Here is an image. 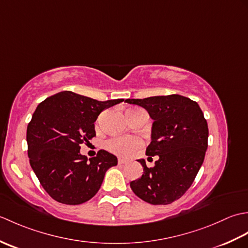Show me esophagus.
Wrapping results in <instances>:
<instances>
[{"label": "esophagus", "mask_w": 248, "mask_h": 248, "mask_svg": "<svg viewBox=\"0 0 248 248\" xmlns=\"http://www.w3.org/2000/svg\"><path fill=\"white\" fill-rule=\"evenodd\" d=\"M127 162H128L127 159H124V157H118L119 164H124V163H127Z\"/></svg>", "instance_id": "obj_1"}]
</instances>
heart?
<instances>
[{
  "mask_svg": "<svg viewBox=\"0 0 248 248\" xmlns=\"http://www.w3.org/2000/svg\"><path fill=\"white\" fill-rule=\"evenodd\" d=\"M143 146V140L133 135L119 136L109 140L107 143V148L113 154L118 155H131Z\"/></svg>",
  "mask_w": 248,
  "mask_h": 248,
  "instance_id": "1",
  "label": "heart"
}]
</instances>
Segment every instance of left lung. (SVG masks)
<instances>
[{
  "instance_id": "8db88e82",
  "label": "left lung",
  "mask_w": 248,
  "mask_h": 248,
  "mask_svg": "<svg viewBox=\"0 0 248 248\" xmlns=\"http://www.w3.org/2000/svg\"><path fill=\"white\" fill-rule=\"evenodd\" d=\"M144 108L154 120L146 155H157L154 167L144 168L140 178L130 182L136 196L151 204H168L192 186L208 148V124L197 102L180 94L127 99ZM148 157V159H149Z\"/></svg>"
}]
</instances>
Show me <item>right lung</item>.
<instances>
[{"instance_id": "right-lung-1", "label": "right lung", "mask_w": 248, "mask_h": 248, "mask_svg": "<svg viewBox=\"0 0 248 248\" xmlns=\"http://www.w3.org/2000/svg\"><path fill=\"white\" fill-rule=\"evenodd\" d=\"M123 101H98L65 91L37 107L26 130L30 164L56 202H86L99 191L108 168L117 165V157L105 150L87 159L80 145L96 136L94 121L100 113Z\"/></svg>"}]
</instances>
